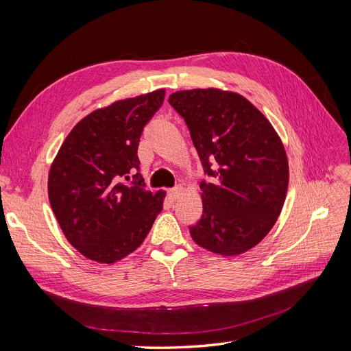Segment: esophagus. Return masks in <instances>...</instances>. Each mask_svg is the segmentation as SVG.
<instances>
[{"label":"esophagus","instance_id":"1","mask_svg":"<svg viewBox=\"0 0 351 351\" xmlns=\"http://www.w3.org/2000/svg\"><path fill=\"white\" fill-rule=\"evenodd\" d=\"M182 192H183V187H182V186H177V187H174V189H169L168 192H167V195H168L169 199L176 200V199L180 197V195H182Z\"/></svg>","mask_w":351,"mask_h":351}]
</instances>
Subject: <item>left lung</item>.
I'll list each match as a JSON object with an SVG mask.
<instances>
[{"label": "left lung", "instance_id": "left-lung-1", "mask_svg": "<svg viewBox=\"0 0 351 351\" xmlns=\"http://www.w3.org/2000/svg\"><path fill=\"white\" fill-rule=\"evenodd\" d=\"M183 117L204 171V212L190 236L209 252L234 256L268 234L289 187V161L274 127L234 92L192 89L169 95Z\"/></svg>", "mask_w": 351, "mask_h": 351}]
</instances>
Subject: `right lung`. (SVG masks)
Wrapping results in <instances>:
<instances>
[{"label": "right lung", "mask_w": 351, "mask_h": 351, "mask_svg": "<svg viewBox=\"0 0 351 351\" xmlns=\"http://www.w3.org/2000/svg\"><path fill=\"white\" fill-rule=\"evenodd\" d=\"M164 97L159 89L93 111L61 145L49 169V204L83 256L101 263L125 258L143 243L162 210L165 192L145 190L137 147ZM134 171V182L124 184Z\"/></svg>", "instance_id": "obj_1"}]
</instances>
